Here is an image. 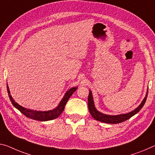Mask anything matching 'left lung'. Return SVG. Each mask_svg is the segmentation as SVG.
<instances>
[{
    "label": "left lung",
    "instance_id": "8db88e82",
    "mask_svg": "<svg viewBox=\"0 0 155 155\" xmlns=\"http://www.w3.org/2000/svg\"><path fill=\"white\" fill-rule=\"evenodd\" d=\"M90 90L89 92V96H88V108H89V112L92 115V117L94 118L95 120L97 121H99L103 123H106V124H119V123L124 122L126 120L129 119L130 118L133 117L137 113H138L141 109L143 107V106L146 103V101L147 99V97H148V89L147 90L146 97H144L143 100L142 101V102L140 104L138 107H137L136 109H134L132 111L128 113H126V114H117V115H109V114H105L104 113L99 112V110L96 108L94 102V99H93L92 97V93Z\"/></svg>",
    "mask_w": 155,
    "mask_h": 155
}]
</instances>
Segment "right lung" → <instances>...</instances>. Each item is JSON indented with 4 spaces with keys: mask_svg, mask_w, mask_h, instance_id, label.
I'll return each instance as SVG.
<instances>
[{
    "mask_svg": "<svg viewBox=\"0 0 155 155\" xmlns=\"http://www.w3.org/2000/svg\"><path fill=\"white\" fill-rule=\"evenodd\" d=\"M77 88L78 87H74L70 88V90H68L67 92L65 93L63 99L61 100L59 104H58L57 105V107H55L54 109L48 110V111H38V110L25 108V107L21 106V105H20L18 104H17L15 101L14 100L13 98H12V95L10 94V91H9L8 85H7V92H8L9 99H10L12 105H13L17 110H18L21 113H23L25 116L29 118V119L40 121H50V120L56 119V118L59 117L61 113L63 112V110H64L66 103L68 102V99H70L73 93L77 90Z\"/></svg>",
    "mask_w": 155,
    "mask_h": 155,
    "instance_id": "obj_1",
    "label": "right lung"
}]
</instances>
